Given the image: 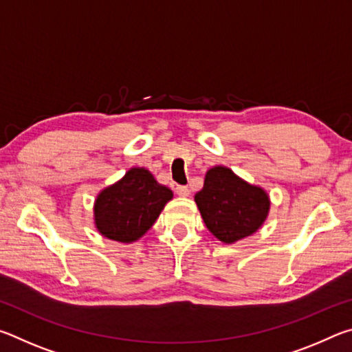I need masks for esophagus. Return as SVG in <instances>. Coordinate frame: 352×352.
Wrapping results in <instances>:
<instances>
[{
    "mask_svg": "<svg viewBox=\"0 0 352 352\" xmlns=\"http://www.w3.org/2000/svg\"><path fill=\"white\" fill-rule=\"evenodd\" d=\"M175 192L180 195V197H188V195H189V188L178 184V186H175Z\"/></svg>",
    "mask_w": 352,
    "mask_h": 352,
    "instance_id": "obj_1",
    "label": "esophagus"
}]
</instances>
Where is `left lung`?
<instances>
[{"instance_id":"8db88e82","label":"left lung","mask_w":352,"mask_h":352,"mask_svg":"<svg viewBox=\"0 0 352 352\" xmlns=\"http://www.w3.org/2000/svg\"><path fill=\"white\" fill-rule=\"evenodd\" d=\"M195 204L206 228L225 243L253 234L270 208L264 189L252 186L223 166L206 172L204 189L195 194Z\"/></svg>"}]
</instances>
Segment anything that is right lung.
<instances>
[{
	"instance_id": "right-lung-1",
	"label": "right lung",
	"mask_w": 352,
	"mask_h": 352,
	"mask_svg": "<svg viewBox=\"0 0 352 352\" xmlns=\"http://www.w3.org/2000/svg\"><path fill=\"white\" fill-rule=\"evenodd\" d=\"M172 190L142 168L130 169L122 180L104 189L94 204L100 234L118 242H133L158 219Z\"/></svg>"
}]
</instances>
